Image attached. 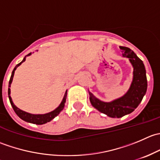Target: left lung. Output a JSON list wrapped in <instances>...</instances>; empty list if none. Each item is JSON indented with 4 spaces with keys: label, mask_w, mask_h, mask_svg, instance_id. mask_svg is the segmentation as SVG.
Segmentation results:
<instances>
[{
    "label": "left lung",
    "mask_w": 160,
    "mask_h": 160,
    "mask_svg": "<svg viewBox=\"0 0 160 160\" xmlns=\"http://www.w3.org/2000/svg\"><path fill=\"white\" fill-rule=\"evenodd\" d=\"M122 56L129 59L133 67V79L127 93L122 98L111 102H104L95 98L90 92V101L92 106L111 118H122L135 110L142 100L147 90L146 71L143 62L128 47L119 46Z\"/></svg>",
    "instance_id": "1"
}]
</instances>
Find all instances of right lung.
<instances>
[{"mask_svg": "<svg viewBox=\"0 0 160 160\" xmlns=\"http://www.w3.org/2000/svg\"><path fill=\"white\" fill-rule=\"evenodd\" d=\"M31 54H32V52H30L29 54H28L27 56H25V58L23 59V60H22L20 63L17 64V65H16V67H14V69L13 70L12 72H11V78H10V80H9V85H8L9 88H11V83H12L13 77H14V71H15L16 69H17L18 67L22 63V62H25V59H26V56H30ZM10 94H11V89L10 88H8V98H9V100H10V103H11V106H12L13 109H14V112L16 113V114H17V115L21 119H22V120L25 121V122H29V123L36 124V125H43V124H46V123H47V122H49L51 120H52V119L54 118L55 117H56V116H57L58 114L60 113V111L63 109L64 106H65L66 100H67V90L66 91L63 98H62V102L60 103V104L59 105V107L56 108L54 111H51V112H49V113H46V114H30V113L25 112V111L21 110V109H19L18 108H17L15 105H14V103H13V101H12V99H11Z\"/></svg>", "mask_w": 160, "mask_h": 160, "instance_id": "1", "label": "right lung"}]
</instances>
